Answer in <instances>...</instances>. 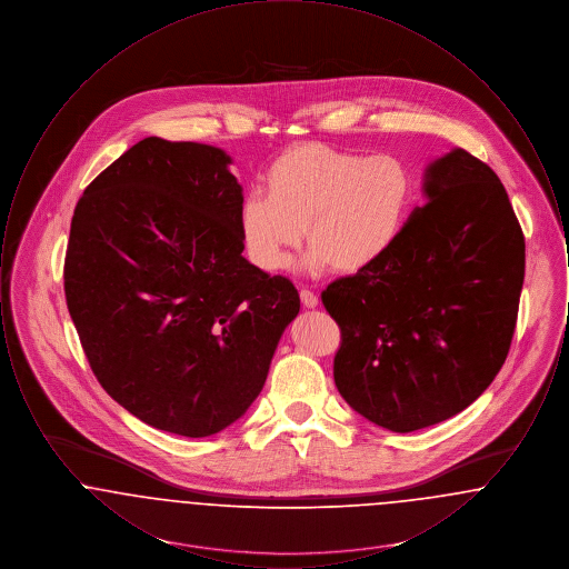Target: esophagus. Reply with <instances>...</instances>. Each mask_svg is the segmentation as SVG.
Segmentation results:
<instances>
[{"mask_svg":"<svg viewBox=\"0 0 569 569\" xmlns=\"http://www.w3.org/2000/svg\"><path fill=\"white\" fill-rule=\"evenodd\" d=\"M300 300H302V307H307V309L318 307V297L311 290H300Z\"/></svg>","mask_w":569,"mask_h":569,"instance_id":"1","label":"esophagus"}]
</instances>
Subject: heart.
Returning a JSON list of instances; mask_svg holds the SVG:
<instances>
[{
	"label": "heart",
	"mask_w": 569,
	"mask_h": 569,
	"mask_svg": "<svg viewBox=\"0 0 569 569\" xmlns=\"http://www.w3.org/2000/svg\"><path fill=\"white\" fill-rule=\"evenodd\" d=\"M267 193L249 191L239 230L249 258L264 271L290 264L305 239V271L358 272L399 241L413 204V177L392 153H353L322 142L288 149L264 174Z\"/></svg>",
	"instance_id": "obj_1"
}]
</instances>
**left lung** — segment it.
<instances>
[{
  "label": "left lung",
  "mask_w": 569,
  "mask_h": 569,
  "mask_svg": "<svg viewBox=\"0 0 569 569\" xmlns=\"http://www.w3.org/2000/svg\"><path fill=\"white\" fill-rule=\"evenodd\" d=\"M422 191L395 247L322 292L341 326L339 395L395 433L443 422L487 390L525 279V237L487 163L450 149L425 168Z\"/></svg>",
  "instance_id": "8db88e82"
}]
</instances>
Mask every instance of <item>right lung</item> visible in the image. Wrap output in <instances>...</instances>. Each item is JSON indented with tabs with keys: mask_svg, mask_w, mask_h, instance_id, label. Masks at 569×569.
Here are the masks:
<instances>
[{
	"mask_svg": "<svg viewBox=\"0 0 569 569\" xmlns=\"http://www.w3.org/2000/svg\"><path fill=\"white\" fill-rule=\"evenodd\" d=\"M211 144L149 136L82 193L63 286L102 388L138 420L209 437L260 395L298 316L290 279L243 256V188Z\"/></svg>",
	"mask_w": 569,
	"mask_h": 569,
	"instance_id": "add662e5",
	"label": "right lung"
}]
</instances>
